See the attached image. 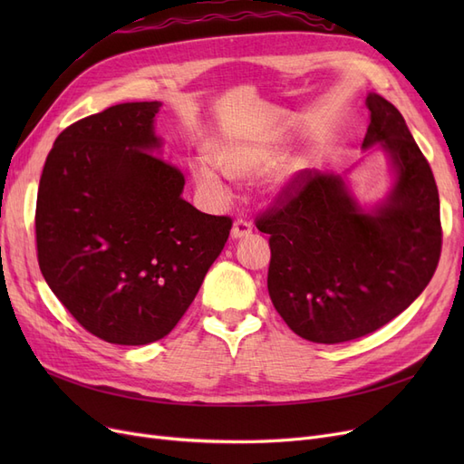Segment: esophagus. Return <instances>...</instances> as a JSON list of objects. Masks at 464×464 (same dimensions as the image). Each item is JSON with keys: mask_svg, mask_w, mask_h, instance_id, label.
<instances>
[{"mask_svg": "<svg viewBox=\"0 0 464 464\" xmlns=\"http://www.w3.org/2000/svg\"><path fill=\"white\" fill-rule=\"evenodd\" d=\"M251 222H247L246 218H236L234 220V227H232V232H230V236L234 237V240H237V237H246V236H249L251 234Z\"/></svg>", "mask_w": 464, "mask_h": 464, "instance_id": "34e87169", "label": "esophagus"}]
</instances>
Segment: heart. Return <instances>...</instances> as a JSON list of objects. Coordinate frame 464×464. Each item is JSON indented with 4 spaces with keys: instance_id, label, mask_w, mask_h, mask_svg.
Listing matches in <instances>:
<instances>
[{
    "instance_id": "obj_1",
    "label": "heart",
    "mask_w": 464,
    "mask_h": 464,
    "mask_svg": "<svg viewBox=\"0 0 464 464\" xmlns=\"http://www.w3.org/2000/svg\"><path fill=\"white\" fill-rule=\"evenodd\" d=\"M210 154L230 176H256L271 172L285 162L286 149L280 141L266 139H249V141H232L215 145ZM191 176L201 189L210 193H224V179L218 168L208 160H193L189 164Z\"/></svg>"
}]
</instances>
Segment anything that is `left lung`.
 I'll return each instance as SVG.
<instances>
[{"label":"left lung","mask_w":464,"mask_h":464,"mask_svg":"<svg viewBox=\"0 0 464 464\" xmlns=\"http://www.w3.org/2000/svg\"><path fill=\"white\" fill-rule=\"evenodd\" d=\"M366 106L362 149H383L395 172L387 199L366 210L343 176L302 170L256 222L269 234L275 310L312 343H346L383 327L422 294L441 254L428 160L395 106L375 92Z\"/></svg>","instance_id":"1"}]
</instances>
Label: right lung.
<instances>
[{
	"instance_id": "right-lung-1",
	"label": "right lung",
	"mask_w": 464,
	"mask_h": 464,
	"mask_svg": "<svg viewBox=\"0 0 464 464\" xmlns=\"http://www.w3.org/2000/svg\"><path fill=\"white\" fill-rule=\"evenodd\" d=\"M160 102H125L55 139L36 199L38 265L82 327L111 344L162 339L228 240L230 217L181 198L184 174L157 157Z\"/></svg>"
}]
</instances>
